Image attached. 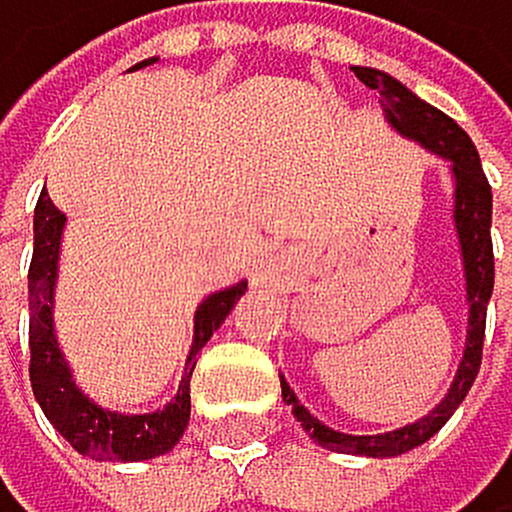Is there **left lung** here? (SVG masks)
Instances as JSON below:
<instances>
[{"label":"left lung","instance_id":"left-lung-1","mask_svg":"<svg viewBox=\"0 0 512 512\" xmlns=\"http://www.w3.org/2000/svg\"><path fill=\"white\" fill-rule=\"evenodd\" d=\"M355 76L379 90L382 113L389 120V127L406 140H416L422 150L436 153L439 160H446L453 170V227H456V241L459 254H463V278H466V342H463V359L456 365V375L449 382L446 396L439 399L436 409H429L426 416L399 426L392 432H375V436H355V432H338L332 426H325L318 416L301 406L295 389L285 382L281 375V399L288 402L295 419L301 422V429L315 439L318 446L332 449V453H352V456H402L409 449L422 446L426 439L436 436L446 426L449 416L459 409V402L466 399L469 385L476 382L483 362V332H486V305L493 295V241H490V224H493V190L490 180L483 174L480 153H476L473 140L466 137V130L456 120H449L443 110L429 106L426 100H419L416 93L406 90L399 80H392L382 69H359Z\"/></svg>","mask_w":512,"mask_h":512}]
</instances>
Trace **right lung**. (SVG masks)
<instances>
[{
  "instance_id": "obj_1",
  "label": "right lung",
  "mask_w": 512,
  "mask_h": 512,
  "mask_svg": "<svg viewBox=\"0 0 512 512\" xmlns=\"http://www.w3.org/2000/svg\"><path fill=\"white\" fill-rule=\"evenodd\" d=\"M157 63L143 59L133 69ZM66 214L56 211V204L46 194H39L36 217H32V264H29V382L36 392L39 409L53 422L59 436L76 453L93 459H120V463H140L170 453L190 422V372L197 365V352L211 342V335L231 315L241 295L248 291V281L227 285L214 295H207L194 311V342H190L184 379L177 385V396L157 412H113L93 402L76 385L63 348L56 338L53 305H56V278H59V248H63Z\"/></svg>"
}]
</instances>
